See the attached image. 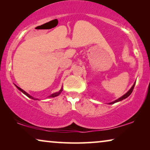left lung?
<instances>
[{"mask_svg": "<svg viewBox=\"0 0 150 150\" xmlns=\"http://www.w3.org/2000/svg\"><path fill=\"white\" fill-rule=\"evenodd\" d=\"M135 83H136V81H135V82H134V84H133V85L132 86V87H131V88H130V89L128 90V92H126V93H125L124 96H122V97L119 98L117 100H115V101H113V102H110V103H108V104H114V103H116V102H120V101H122V100H124V99H126V98H128V96H130L131 93H132V91H133V89H134V87Z\"/></svg>", "mask_w": 150, "mask_h": 150, "instance_id": "8db88e82", "label": "left lung"}]
</instances>
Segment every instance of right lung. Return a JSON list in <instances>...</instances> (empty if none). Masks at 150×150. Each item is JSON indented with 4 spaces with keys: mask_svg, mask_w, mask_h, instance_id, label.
Masks as SVG:
<instances>
[{
    "mask_svg": "<svg viewBox=\"0 0 150 150\" xmlns=\"http://www.w3.org/2000/svg\"><path fill=\"white\" fill-rule=\"evenodd\" d=\"M15 86L16 87L18 88V90H20V91L21 92H22V93H23L24 95H26V96H27V97H28L29 98H31V99H33V100H38V99H37V98H33V96H31L30 95H29V94H28V93H26V92L25 91H24L23 89H21V88L20 87H18L17 85H15ZM62 91H63V87H61V89L59 90V91H58V92H56V93H52V94H51L50 96H48V98H54V97H56V96H58L59 94H60L61 92H62Z\"/></svg>",
    "mask_w": 150,
    "mask_h": 150,
    "instance_id": "add662e5",
    "label": "right lung"
}]
</instances>
